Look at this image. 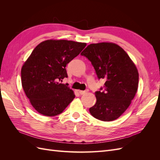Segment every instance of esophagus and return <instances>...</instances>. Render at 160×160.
<instances>
[{
  "instance_id": "34e87169",
  "label": "esophagus",
  "mask_w": 160,
  "mask_h": 160,
  "mask_svg": "<svg viewBox=\"0 0 160 160\" xmlns=\"http://www.w3.org/2000/svg\"><path fill=\"white\" fill-rule=\"evenodd\" d=\"M86 91H81V90H79V93L80 94V95H83L84 93H86Z\"/></svg>"
}]
</instances>
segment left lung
Listing matches in <instances>:
<instances>
[{
    "label": "left lung",
    "mask_w": 160,
    "mask_h": 160,
    "mask_svg": "<svg viewBox=\"0 0 160 160\" xmlns=\"http://www.w3.org/2000/svg\"><path fill=\"white\" fill-rule=\"evenodd\" d=\"M91 62L98 79H105L95 94L96 103L89 112L96 119L110 122L119 118L134 98L139 73L133 62L122 47L113 42L90 44L81 53Z\"/></svg>",
    "instance_id": "obj_1"
}]
</instances>
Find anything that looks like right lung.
I'll return each mask as SVG.
<instances>
[{
    "instance_id": "right-lung-1",
    "label": "right lung",
    "mask_w": 160,
    "mask_h": 160,
    "mask_svg": "<svg viewBox=\"0 0 160 160\" xmlns=\"http://www.w3.org/2000/svg\"><path fill=\"white\" fill-rule=\"evenodd\" d=\"M86 43L47 40L32 51L21 69V83L32 107L52 117L61 113L75 98L73 91L59 81L67 77L66 65L79 55Z\"/></svg>"
}]
</instances>
